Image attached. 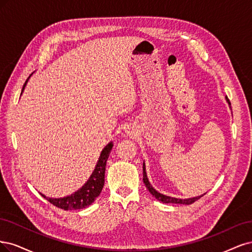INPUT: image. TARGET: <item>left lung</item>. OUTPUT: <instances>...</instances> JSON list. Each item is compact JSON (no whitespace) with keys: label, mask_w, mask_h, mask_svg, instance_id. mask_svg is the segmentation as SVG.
<instances>
[{"label":"left lung","mask_w":252,"mask_h":252,"mask_svg":"<svg viewBox=\"0 0 252 252\" xmlns=\"http://www.w3.org/2000/svg\"><path fill=\"white\" fill-rule=\"evenodd\" d=\"M227 98V97H226ZM228 100V99H227ZM228 103L230 104L229 100H228ZM143 182L145 184V186H147V189H149V191L153 194L154 197H155L158 201H161L162 203H174V204H185V205H189V204H192L193 202H196L197 200H199L200 198H202L204 194H202V196H199V197H196V198H189V199H177V198H172V197H167V196H164V194H162L160 192H158L156 189H153V186L150 184L149 180H148V177H147V173H145V166H144V163H143Z\"/></svg>","instance_id":"8db88e82"}]
</instances>
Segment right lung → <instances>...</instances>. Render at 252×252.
<instances>
[{"instance_id":"obj_1","label":"right lung","mask_w":252,"mask_h":252,"mask_svg":"<svg viewBox=\"0 0 252 252\" xmlns=\"http://www.w3.org/2000/svg\"><path fill=\"white\" fill-rule=\"evenodd\" d=\"M28 80V79H27ZM27 80L23 86V90L25 88ZM22 90V92H23ZM113 144L110 142L107 147H105L101 154L98 162H97L96 167L94 172L92 173L90 179L87 181V183L83 186L82 189L74 192L69 197L60 198V199H51L47 198L44 194L42 196L49 201L51 204L59 207L63 210H73V209H83L89 205H91L95 201V199L99 196L100 191L104 185V172H105V165H107V160L109 158L110 153L112 151Z\"/></svg>"}]
</instances>
